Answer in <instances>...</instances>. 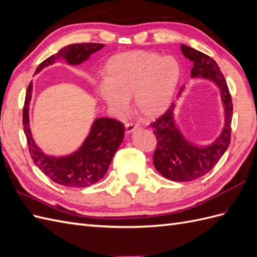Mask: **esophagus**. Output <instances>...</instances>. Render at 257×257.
I'll list each match as a JSON object with an SVG mask.
<instances>
[{"label":"esophagus","instance_id":"obj_1","mask_svg":"<svg viewBox=\"0 0 257 257\" xmlns=\"http://www.w3.org/2000/svg\"><path fill=\"white\" fill-rule=\"evenodd\" d=\"M136 128H137V126H136V125H134L133 123H126V124H125V133H126V134L133 133Z\"/></svg>","mask_w":257,"mask_h":257}]
</instances>
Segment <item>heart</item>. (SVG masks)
<instances>
[{
    "mask_svg": "<svg viewBox=\"0 0 257 257\" xmlns=\"http://www.w3.org/2000/svg\"><path fill=\"white\" fill-rule=\"evenodd\" d=\"M98 90L108 108L122 115L133 96V107L144 120H155L170 107L181 76L171 56L149 51H127L112 55L102 68Z\"/></svg>",
    "mask_w": 257,
    "mask_h": 257,
    "instance_id": "b5f03b06",
    "label": "heart"
}]
</instances>
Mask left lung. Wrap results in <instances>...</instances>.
Wrapping results in <instances>:
<instances>
[{
  "instance_id": "obj_1",
  "label": "left lung",
  "mask_w": 257,
  "mask_h": 257,
  "mask_svg": "<svg viewBox=\"0 0 257 257\" xmlns=\"http://www.w3.org/2000/svg\"><path fill=\"white\" fill-rule=\"evenodd\" d=\"M186 59L193 62L192 77L210 79L220 90L224 108V126L218 139L208 146H195L187 142L174 123V104L150 126L157 139L154 165L166 179L176 182L193 181L208 173L222 157L231 139L233 105L227 81L214 59L201 51L181 45ZM183 90V88L180 90Z\"/></svg>"
}]
</instances>
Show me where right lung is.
Instances as JSON below:
<instances>
[{
    "mask_svg": "<svg viewBox=\"0 0 257 257\" xmlns=\"http://www.w3.org/2000/svg\"><path fill=\"white\" fill-rule=\"evenodd\" d=\"M102 43H74L62 48L37 67L36 73L63 58L68 64L78 65L102 49ZM33 83L28 85L23 109L24 132L29 154L36 166L53 182L70 187H87L97 183L107 173L109 166L124 139L123 123L109 117H99L93 122L90 133L81 147L66 157H51L36 145L29 128V102Z\"/></svg>",
    "mask_w": 257,
    "mask_h": 257,
    "instance_id": "1",
    "label": "right lung"
}]
</instances>
